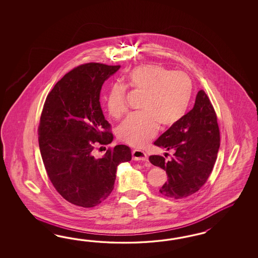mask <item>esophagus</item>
I'll return each mask as SVG.
<instances>
[{"instance_id":"1","label":"esophagus","mask_w":258,"mask_h":258,"mask_svg":"<svg viewBox=\"0 0 258 258\" xmlns=\"http://www.w3.org/2000/svg\"><path fill=\"white\" fill-rule=\"evenodd\" d=\"M133 159L134 161L147 162L148 161V155L140 149H134L133 151Z\"/></svg>"}]
</instances>
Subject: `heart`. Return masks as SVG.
<instances>
[{"label":"heart","mask_w":258,"mask_h":258,"mask_svg":"<svg viewBox=\"0 0 258 258\" xmlns=\"http://www.w3.org/2000/svg\"><path fill=\"white\" fill-rule=\"evenodd\" d=\"M127 86L144 91L142 111L133 112L120 124L118 137L132 146L143 147L152 139L159 123L170 126L179 122L187 110L193 93L192 80L180 71L155 64L140 65L126 76ZM126 88L115 83L106 95V106L112 117H120L126 109Z\"/></svg>","instance_id":"heart-1"}]
</instances>
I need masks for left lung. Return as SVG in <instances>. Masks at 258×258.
I'll list each match as a JSON object with an SVG mask.
<instances>
[{"instance_id": "left-lung-1", "label": "left lung", "mask_w": 258, "mask_h": 258, "mask_svg": "<svg viewBox=\"0 0 258 258\" xmlns=\"http://www.w3.org/2000/svg\"><path fill=\"white\" fill-rule=\"evenodd\" d=\"M154 145L175 152L169 161L160 155L149 156L151 164L167 174V181L160 188L161 194L180 200L203 187L213 170L220 145L217 113L203 90L197 94L193 109Z\"/></svg>"}]
</instances>
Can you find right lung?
Segmentation results:
<instances>
[{"mask_svg":"<svg viewBox=\"0 0 258 258\" xmlns=\"http://www.w3.org/2000/svg\"><path fill=\"white\" fill-rule=\"evenodd\" d=\"M120 65L90 62L67 73L48 94L39 119V150L47 176L67 202L92 208L114 187L116 168L132 160L125 145L107 149L96 158L98 146L113 139L102 112L99 96L106 79Z\"/></svg>","mask_w":258,"mask_h":258,"instance_id":"add662e5","label":"right lung"}]
</instances>
